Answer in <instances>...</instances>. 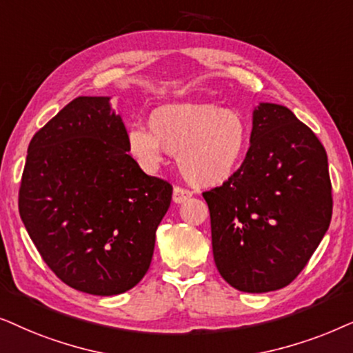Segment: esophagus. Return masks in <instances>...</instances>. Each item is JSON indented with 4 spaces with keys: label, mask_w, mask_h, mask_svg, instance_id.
I'll return each instance as SVG.
<instances>
[{
    "label": "esophagus",
    "mask_w": 353,
    "mask_h": 353,
    "mask_svg": "<svg viewBox=\"0 0 353 353\" xmlns=\"http://www.w3.org/2000/svg\"><path fill=\"white\" fill-rule=\"evenodd\" d=\"M192 196V192L187 190V189H182V187H174V192H172V201L174 203H184L185 200H189Z\"/></svg>",
    "instance_id": "esophagus-1"
}]
</instances>
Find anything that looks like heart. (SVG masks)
Segmentation results:
<instances>
[{
  "instance_id": "heart-1",
  "label": "heart",
  "mask_w": 353,
  "mask_h": 353,
  "mask_svg": "<svg viewBox=\"0 0 353 353\" xmlns=\"http://www.w3.org/2000/svg\"><path fill=\"white\" fill-rule=\"evenodd\" d=\"M148 129L132 128L128 147L140 166L153 171L163 153L177 154L187 182L195 187H218L242 166L250 132L237 111L213 105L169 103L153 110Z\"/></svg>"
}]
</instances>
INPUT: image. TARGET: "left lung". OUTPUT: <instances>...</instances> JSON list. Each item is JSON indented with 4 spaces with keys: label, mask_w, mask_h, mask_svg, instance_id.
<instances>
[{
    "label": "left lung",
    "mask_w": 353,
    "mask_h": 353,
    "mask_svg": "<svg viewBox=\"0 0 353 353\" xmlns=\"http://www.w3.org/2000/svg\"><path fill=\"white\" fill-rule=\"evenodd\" d=\"M203 199L214 263L225 283L250 294L283 289L330 228L326 150L289 108L260 103L242 166Z\"/></svg>",
    "instance_id": "left-lung-1"
}]
</instances>
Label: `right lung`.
Instances as JSON below:
<instances>
[{
    "label": "right lung",
    "instance_id": "obj_1",
    "mask_svg": "<svg viewBox=\"0 0 353 353\" xmlns=\"http://www.w3.org/2000/svg\"><path fill=\"white\" fill-rule=\"evenodd\" d=\"M110 97H79L30 140L19 213L37 250L64 284L117 295L148 271L172 187L129 154Z\"/></svg>",
    "mask_w": 353,
    "mask_h": 353
}]
</instances>
